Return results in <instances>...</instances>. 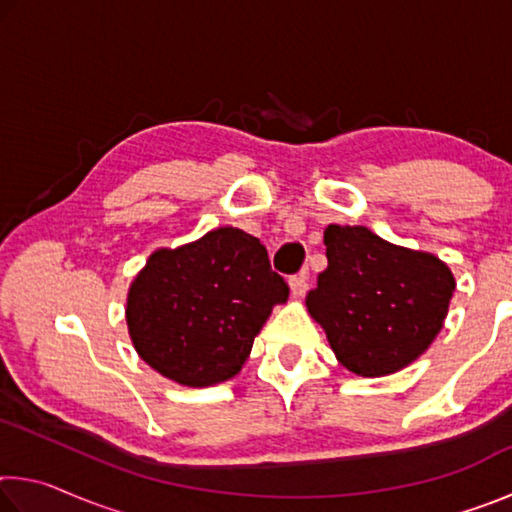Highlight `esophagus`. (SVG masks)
Masks as SVG:
<instances>
[{"label": "esophagus", "mask_w": 512, "mask_h": 512, "mask_svg": "<svg viewBox=\"0 0 512 512\" xmlns=\"http://www.w3.org/2000/svg\"><path fill=\"white\" fill-rule=\"evenodd\" d=\"M289 287H291V296L293 298H302L305 293L309 291V275L307 271H302L300 275H293L289 280Z\"/></svg>", "instance_id": "1"}]
</instances>
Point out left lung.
Wrapping results in <instances>:
<instances>
[{"instance_id":"obj_1","label":"left lung","mask_w":512,"mask_h":512,"mask_svg":"<svg viewBox=\"0 0 512 512\" xmlns=\"http://www.w3.org/2000/svg\"><path fill=\"white\" fill-rule=\"evenodd\" d=\"M325 246L327 268L305 305L341 366L384 377L424 354L456 289L443 259L395 246L366 225H327Z\"/></svg>"}]
</instances>
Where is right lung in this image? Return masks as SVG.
<instances>
[{
  "label": "right lung",
  "mask_w": 512,
  "mask_h": 512,
  "mask_svg": "<svg viewBox=\"0 0 512 512\" xmlns=\"http://www.w3.org/2000/svg\"><path fill=\"white\" fill-rule=\"evenodd\" d=\"M287 298V282L271 271L259 239L223 225L153 250L128 289L126 325L155 372L207 388L237 375L273 307Z\"/></svg>",
  "instance_id": "1"
}]
</instances>
